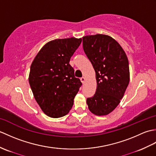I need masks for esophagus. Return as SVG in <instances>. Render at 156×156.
Listing matches in <instances>:
<instances>
[{
	"mask_svg": "<svg viewBox=\"0 0 156 156\" xmlns=\"http://www.w3.org/2000/svg\"><path fill=\"white\" fill-rule=\"evenodd\" d=\"M80 80H81V82H82V84H84V82H85L86 78H85L84 77H82V78H80Z\"/></svg>",
	"mask_w": 156,
	"mask_h": 156,
	"instance_id": "34e87169",
	"label": "esophagus"
}]
</instances>
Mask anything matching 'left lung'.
Wrapping results in <instances>:
<instances>
[{"label":"left lung","mask_w":156,"mask_h":156,"mask_svg":"<svg viewBox=\"0 0 156 156\" xmlns=\"http://www.w3.org/2000/svg\"><path fill=\"white\" fill-rule=\"evenodd\" d=\"M82 43L97 83L95 94L87 100L88 108L95 115H108L120 103L129 83L127 55L120 44L107 35L84 36Z\"/></svg>","instance_id":"obj_1"}]
</instances>
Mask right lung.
Wrapping results in <instances>:
<instances>
[{"instance_id":"right-lung-1","label":"right lung","mask_w":156,"mask_h":156,"mask_svg":"<svg viewBox=\"0 0 156 156\" xmlns=\"http://www.w3.org/2000/svg\"><path fill=\"white\" fill-rule=\"evenodd\" d=\"M82 39H57L39 50L31 65L29 82L35 101L52 118L67 115L82 82L69 64Z\"/></svg>"}]
</instances>
